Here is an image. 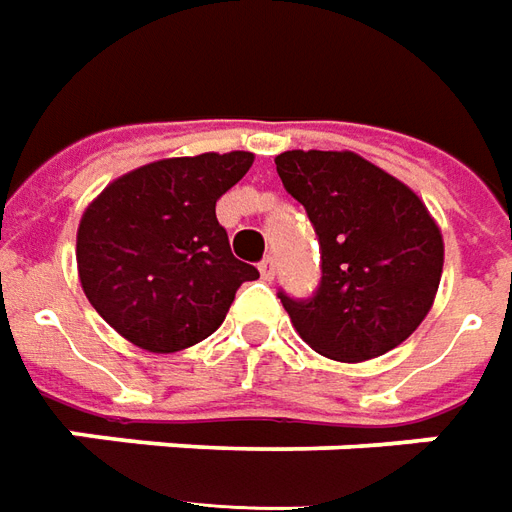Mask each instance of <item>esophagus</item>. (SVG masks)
I'll list each match as a JSON object with an SVG mask.
<instances>
[{"label": "esophagus", "instance_id": "esophagus-1", "mask_svg": "<svg viewBox=\"0 0 512 512\" xmlns=\"http://www.w3.org/2000/svg\"><path fill=\"white\" fill-rule=\"evenodd\" d=\"M260 274H263V280H274V274H277V260H274V257L268 255V257H263V260H260Z\"/></svg>", "mask_w": 512, "mask_h": 512}]
</instances>
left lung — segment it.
Segmentation results:
<instances>
[{"label":"left lung","mask_w":512,"mask_h":512,"mask_svg":"<svg viewBox=\"0 0 512 512\" xmlns=\"http://www.w3.org/2000/svg\"><path fill=\"white\" fill-rule=\"evenodd\" d=\"M277 174L318 235L321 282L307 299L280 291L318 355L360 363L413 335L443 271V238L405 182L355 152H282Z\"/></svg>","instance_id":"1"}]
</instances>
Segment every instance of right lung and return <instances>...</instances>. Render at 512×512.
<instances>
[{
  "label": "right lung",
  "mask_w": 512,
  "mask_h": 512,
  "mask_svg": "<svg viewBox=\"0 0 512 512\" xmlns=\"http://www.w3.org/2000/svg\"><path fill=\"white\" fill-rule=\"evenodd\" d=\"M252 152L169 157L110 182L77 230L82 291L113 330L149 352H180L219 330L235 291L257 280L232 255L216 202Z\"/></svg>",
  "instance_id": "obj_1"
}]
</instances>
